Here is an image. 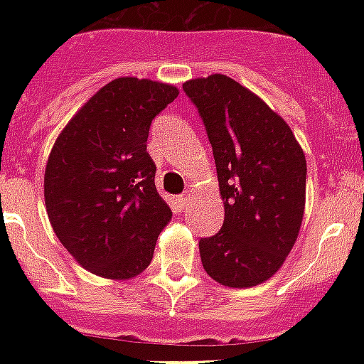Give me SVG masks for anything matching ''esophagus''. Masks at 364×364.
Masks as SVG:
<instances>
[{
  "label": "esophagus",
  "instance_id": "34e87169",
  "mask_svg": "<svg viewBox=\"0 0 364 364\" xmlns=\"http://www.w3.org/2000/svg\"><path fill=\"white\" fill-rule=\"evenodd\" d=\"M188 200H191V194H181V196L177 198V202H179V205H181V208H187Z\"/></svg>",
  "mask_w": 364,
  "mask_h": 364
}]
</instances>
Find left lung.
Here are the masks:
<instances>
[{
  "label": "left lung",
  "instance_id": "8db88e82",
  "mask_svg": "<svg viewBox=\"0 0 364 364\" xmlns=\"http://www.w3.org/2000/svg\"><path fill=\"white\" fill-rule=\"evenodd\" d=\"M225 202L221 230L198 242L204 270L227 287H253L279 270L304 215L306 159L268 105L227 75L193 79Z\"/></svg>",
  "mask_w": 364,
  "mask_h": 364
}]
</instances>
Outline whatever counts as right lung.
<instances>
[{
	"instance_id": "obj_1",
	"label": "right lung",
	"mask_w": 364,
	"mask_h": 364,
	"mask_svg": "<svg viewBox=\"0 0 364 364\" xmlns=\"http://www.w3.org/2000/svg\"><path fill=\"white\" fill-rule=\"evenodd\" d=\"M177 94L164 82L115 79L81 107L50 151L48 219L62 245L96 276L124 279L145 270L171 219L154 187L147 137Z\"/></svg>"
}]
</instances>
